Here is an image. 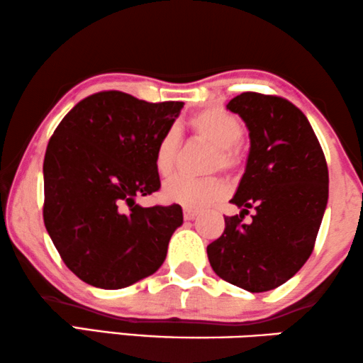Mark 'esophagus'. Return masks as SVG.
Here are the masks:
<instances>
[{
  "label": "esophagus",
  "mask_w": 363,
  "mask_h": 363,
  "mask_svg": "<svg viewBox=\"0 0 363 363\" xmlns=\"http://www.w3.org/2000/svg\"><path fill=\"white\" fill-rule=\"evenodd\" d=\"M196 216H198V211H194V209H188V208L183 209V218H185L186 220H191Z\"/></svg>",
  "instance_id": "34e87169"
}]
</instances>
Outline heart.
Wrapping results in <instances>:
<instances>
[{
    "instance_id": "1",
    "label": "heart",
    "mask_w": 363,
    "mask_h": 363,
    "mask_svg": "<svg viewBox=\"0 0 363 363\" xmlns=\"http://www.w3.org/2000/svg\"><path fill=\"white\" fill-rule=\"evenodd\" d=\"M188 128L198 138L214 145L211 169L233 173L242 165V152L239 140L244 134V125L239 118L220 108L203 109L188 119ZM180 150V134L169 129L162 134L154 150V165L162 178H169L177 165ZM228 194V185L219 177L190 178L177 177L167 182L162 198L167 203L180 204L188 209H203L220 201Z\"/></svg>"
}]
</instances>
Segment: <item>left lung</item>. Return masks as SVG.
I'll use <instances>...</instances> for the list:
<instances>
[{
  "label": "left lung",
  "instance_id": "obj_1",
  "mask_svg": "<svg viewBox=\"0 0 363 363\" xmlns=\"http://www.w3.org/2000/svg\"><path fill=\"white\" fill-rule=\"evenodd\" d=\"M228 109L249 129L245 173L230 203L242 209L224 216V233L208 245L223 280L250 293L269 291L306 264L329 196V172L308 118L275 94L247 91ZM255 209L252 220L243 218Z\"/></svg>",
  "mask_w": 363,
  "mask_h": 363
}]
</instances>
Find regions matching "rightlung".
Listing matches in <instances>:
<instances>
[{"mask_svg":"<svg viewBox=\"0 0 363 363\" xmlns=\"http://www.w3.org/2000/svg\"><path fill=\"white\" fill-rule=\"evenodd\" d=\"M182 108L99 91L54 130L44 159V224L64 264L88 285L119 290L164 264L182 206L143 208L135 198L159 191L154 150Z\"/></svg>","mask_w":363,"mask_h":363,"instance_id":"right-lung-1","label":"right lung"}]
</instances>
